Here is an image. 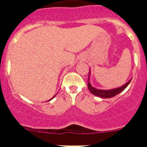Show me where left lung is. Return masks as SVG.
<instances>
[{"label": "left lung", "instance_id": "8db88e82", "mask_svg": "<svg viewBox=\"0 0 147 147\" xmlns=\"http://www.w3.org/2000/svg\"><path fill=\"white\" fill-rule=\"evenodd\" d=\"M90 71H89V74H88V87L89 90L90 91V93H93V95L96 96L101 97V98H112V97L115 96L116 95H118L119 93H120L121 92H122L128 86V85L129 84V82H131L132 79L127 82L126 84H124V85L119 87V88H113V89H110V90H102V89H97V88H95L90 85Z\"/></svg>", "mask_w": 147, "mask_h": 147}]
</instances>
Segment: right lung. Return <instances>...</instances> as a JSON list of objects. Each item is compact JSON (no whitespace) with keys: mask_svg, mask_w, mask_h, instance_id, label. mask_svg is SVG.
Listing matches in <instances>:
<instances>
[{"mask_svg":"<svg viewBox=\"0 0 147 147\" xmlns=\"http://www.w3.org/2000/svg\"><path fill=\"white\" fill-rule=\"evenodd\" d=\"M55 96H56V95H55ZM54 97H53V98H54ZM52 98H51L50 100H51V99H52ZM50 100H49V101H50Z\"/></svg>","mask_w":147,"mask_h":147,"instance_id":"1","label":"right lung"}]
</instances>
